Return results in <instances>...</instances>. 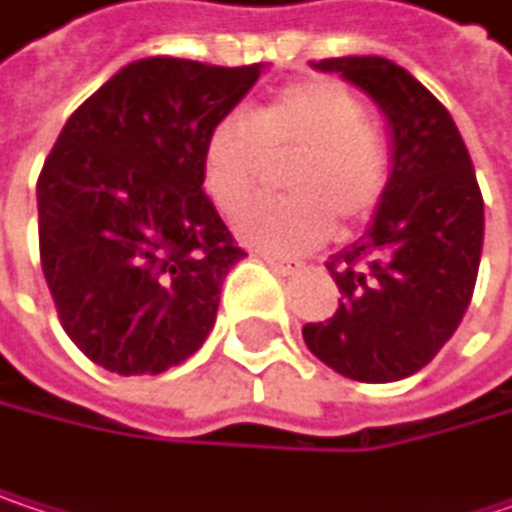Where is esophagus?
Returning <instances> with one entry per match:
<instances>
[{"mask_svg":"<svg viewBox=\"0 0 512 512\" xmlns=\"http://www.w3.org/2000/svg\"><path fill=\"white\" fill-rule=\"evenodd\" d=\"M262 259H265V265H268L271 271H277V274H283V277L298 274V271L304 268V262H298V259H280V256H265V253H262Z\"/></svg>","mask_w":512,"mask_h":512,"instance_id":"esophagus-1","label":"esophagus"}]
</instances>
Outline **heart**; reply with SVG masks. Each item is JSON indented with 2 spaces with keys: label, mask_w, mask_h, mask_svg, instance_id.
<instances>
[{
  "label": "heart",
  "mask_w": 512,
  "mask_h": 512,
  "mask_svg": "<svg viewBox=\"0 0 512 512\" xmlns=\"http://www.w3.org/2000/svg\"><path fill=\"white\" fill-rule=\"evenodd\" d=\"M295 160L286 169L292 199L253 202L235 223L238 238L295 256L322 244L340 223L364 220L382 199L387 151L367 122L361 98L337 80H301L250 116H223L202 142V184L211 202L235 214L256 190L268 157Z\"/></svg>",
  "instance_id": "obj_1"
}]
</instances>
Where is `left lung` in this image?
<instances>
[{
  "mask_svg": "<svg viewBox=\"0 0 512 512\" xmlns=\"http://www.w3.org/2000/svg\"><path fill=\"white\" fill-rule=\"evenodd\" d=\"M310 65L373 98L393 166L367 232L328 262L340 310L304 325V343L346 379L399 382L438 355L471 304L483 253L474 163L441 101L396 62L343 56Z\"/></svg>",
  "mask_w": 512,
  "mask_h": 512,
  "instance_id": "8db88e82",
  "label": "left lung"
}]
</instances>
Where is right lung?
Instances as JSON below:
<instances>
[{
    "instance_id": "obj_1",
    "label": "right lung",
    "mask_w": 512,
    "mask_h": 512,
    "mask_svg": "<svg viewBox=\"0 0 512 512\" xmlns=\"http://www.w3.org/2000/svg\"><path fill=\"white\" fill-rule=\"evenodd\" d=\"M262 71L136 59L65 122L38 178L41 268L98 367L157 376L208 340L244 250L202 190V142Z\"/></svg>"
}]
</instances>
